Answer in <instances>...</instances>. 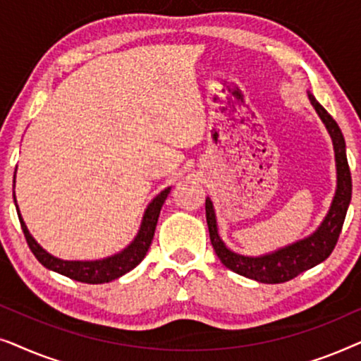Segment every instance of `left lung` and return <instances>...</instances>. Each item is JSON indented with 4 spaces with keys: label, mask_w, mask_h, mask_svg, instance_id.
I'll return each instance as SVG.
<instances>
[{
    "label": "left lung",
    "mask_w": 361,
    "mask_h": 361,
    "mask_svg": "<svg viewBox=\"0 0 361 361\" xmlns=\"http://www.w3.org/2000/svg\"><path fill=\"white\" fill-rule=\"evenodd\" d=\"M307 95L310 105L314 106L315 113L322 120L325 130L329 133L330 140H332L335 167H337V189H335V195L327 215L324 216L322 224L317 226V230L302 240L286 245L283 248L269 251V253L259 256H245L235 253L220 238L214 204H212L210 197L205 199V215L207 225H209L210 241L219 259L233 273L245 276L248 279H255L258 283H286V281L295 278L298 274L327 259L334 251L335 245H337L345 221V215H347L350 200H352V176H350L347 146H345L342 131H340L337 121L315 100L312 93L307 92Z\"/></svg>",
    "instance_id": "obj_1"
}]
</instances>
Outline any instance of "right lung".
<instances>
[{
  "instance_id": "obj_1",
  "label": "right lung",
  "mask_w": 361,
  "mask_h": 361,
  "mask_svg": "<svg viewBox=\"0 0 361 361\" xmlns=\"http://www.w3.org/2000/svg\"><path fill=\"white\" fill-rule=\"evenodd\" d=\"M14 182H16V172H14ZM171 187H166L164 190H161L154 199L149 202V205L146 207L145 214H142V220L140 225V230L130 245L125 250H121L120 253H115L111 256L102 259H93V261H68L61 259L57 256H54L42 248L41 245L34 240V236L29 233L26 224H24L21 214H19V207L16 202V195L14 197V205H16V212L19 216V224H21L23 233L26 236V241L31 248L32 255L36 256L39 263L44 268L56 271V273L67 276L73 281H80V283L87 284H103L110 283L113 279L121 278L123 274L130 273L131 269H135L137 264L145 259V256L149 250L152 236H154L157 219H159L161 209L164 205V202L169 195Z\"/></svg>"
}]
</instances>
